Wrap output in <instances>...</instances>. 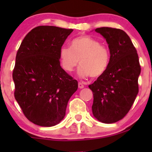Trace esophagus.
<instances>
[{
	"instance_id": "obj_1",
	"label": "esophagus",
	"mask_w": 152,
	"mask_h": 152,
	"mask_svg": "<svg viewBox=\"0 0 152 152\" xmlns=\"http://www.w3.org/2000/svg\"><path fill=\"white\" fill-rule=\"evenodd\" d=\"M78 87H79V88H84V84H82V83L79 82L78 83Z\"/></svg>"
}]
</instances>
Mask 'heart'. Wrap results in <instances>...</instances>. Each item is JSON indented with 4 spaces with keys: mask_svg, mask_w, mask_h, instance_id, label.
<instances>
[{
    "mask_svg": "<svg viewBox=\"0 0 152 152\" xmlns=\"http://www.w3.org/2000/svg\"><path fill=\"white\" fill-rule=\"evenodd\" d=\"M59 59L62 68L72 72L77 66L79 76L86 78L100 77L104 73L110 62V53L105 45L88 35H81L72 39L70 48L61 47Z\"/></svg>",
    "mask_w": 152,
    "mask_h": 152,
    "instance_id": "heart-1",
    "label": "heart"
}]
</instances>
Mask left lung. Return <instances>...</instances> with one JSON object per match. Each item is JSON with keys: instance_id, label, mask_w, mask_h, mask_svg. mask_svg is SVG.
Masks as SVG:
<instances>
[{"instance_id": "left-lung-1", "label": "left lung", "mask_w": 152, "mask_h": 152, "mask_svg": "<svg viewBox=\"0 0 152 152\" xmlns=\"http://www.w3.org/2000/svg\"><path fill=\"white\" fill-rule=\"evenodd\" d=\"M95 31L106 39L111 56L104 73L88 86L93 94L92 112L98 121L114 123L126 115L138 95V55L124 31L108 27Z\"/></svg>"}]
</instances>
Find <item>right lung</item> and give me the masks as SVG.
I'll list each match as a JSON object with an SVG mask.
<instances>
[{"mask_svg":"<svg viewBox=\"0 0 152 152\" xmlns=\"http://www.w3.org/2000/svg\"><path fill=\"white\" fill-rule=\"evenodd\" d=\"M73 31L41 26L26 35L13 70L14 97L28 119L37 125L53 126L66 115L77 81L60 66L59 50Z\"/></svg>","mask_w":152,"mask_h":152,"instance_id":"1","label":"right lung"}]
</instances>
